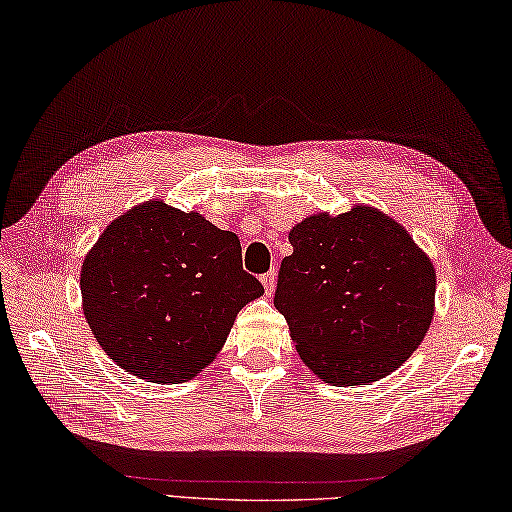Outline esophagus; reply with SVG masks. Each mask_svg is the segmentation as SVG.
Returning <instances> with one entry per match:
<instances>
[{"mask_svg": "<svg viewBox=\"0 0 512 512\" xmlns=\"http://www.w3.org/2000/svg\"><path fill=\"white\" fill-rule=\"evenodd\" d=\"M260 283H263L267 294H271V291H274V287H276V271L271 269V271H267V274L260 276Z\"/></svg>", "mask_w": 512, "mask_h": 512, "instance_id": "obj_1", "label": "esophagus"}]
</instances>
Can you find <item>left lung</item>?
Segmentation results:
<instances>
[{
  "mask_svg": "<svg viewBox=\"0 0 512 512\" xmlns=\"http://www.w3.org/2000/svg\"><path fill=\"white\" fill-rule=\"evenodd\" d=\"M274 305L302 362L342 387L395 371L429 331L435 269L406 229L371 207L316 214L289 232Z\"/></svg>",
  "mask_w": 512,
  "mask_h": 512,
  "instance_id": "obj_1",
  "label": "left lung"
}]
</instances>
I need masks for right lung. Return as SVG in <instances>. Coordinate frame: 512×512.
<instances>
[{"instance_id":"obj_1","label":"right lung","mask_w":512,"mask_h":512,"mask_svg":"<svg viewBox=\"0 0 512 512\" xmlns=\"http://www.w3.org/2000/svg\"><path fill=\"white\" fill-rule=\"evenodd\" d=\"M241 241L201 214L148 201L110 223L83 260V316L103 351L148 382L194 378L263 294Z\"/></svg>"}]
</instances>
